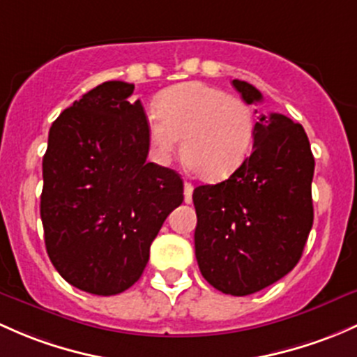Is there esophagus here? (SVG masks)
<instances>
[{"label":"esophagus","instance_id":"1","mask_svg":"<svg viewBox=\"0 0 357 357\" xmlns=\"http://www.w3.org/2000/svg\"><path fill=\"white\" fill-rule=\"evenodd\" d=\"M185 202L186 204H191V202H193V185L188 181H185Z\"/></svg>","mask_w":357,"mask_h":357}]
</instances>
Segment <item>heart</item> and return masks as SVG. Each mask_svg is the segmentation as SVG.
I'll return each mask as SVG.
<instances>
[{
	"mask_svg": "<svg viewBox=\"0 0 357 357\" xmlns=\"http://www.w3.org/2000/svg\"><path fill=\"white\" fill-rule=\"evenodd\" d=\"M157 113L147 118L149 144L159 164L181 149L188 166L205 181H222L250 155L255 116L243 99L204 82H183L164 90Z\"/></svg>",
	"mask_w": 357,
	"mask_h": 357,
	"instance_id": "1",
	"label": "heart"
}]
</instances>
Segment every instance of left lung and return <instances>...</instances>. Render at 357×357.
<instances>
[{
    "instance_id": "obj_1",
    "label": "left lung",
    "mask_w": 357,
    "mask_h": 357,
    "mask_svg": "<svg viewBox=\"0 0 357 357\" xmlns=\"http://www.w3.org/2000/svg\"><path fill=\"white\" fill-rule=\"evenodd\" d=\"M232 85L246 104L264 99L248 82ZM313 172L305 128L284 114H261L251 155L238 171L193 191L195 255L210 286L248 296L296 267L313 226Z\"/></svg>"
}]
</instances>
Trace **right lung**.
I'll return each mask as SVG.
<instances>
[{"label": "right lung", "instance_id": "right-lung-1", "mask_svg": "<svg viewBox=\"0 0 357 357\" xmlns=\"http://www.w3.org/2000/svg\"><path fill=\"white\" fill-rule=\"evenodd\" d=\"M135 85H97L58 116L43 159L40 219L59 275L112 296L133 286L164 220L183 204L181 176L147 162V116Z\"/></svg>", "mask_w": 357, "mask_h": 357}]
</instances>
